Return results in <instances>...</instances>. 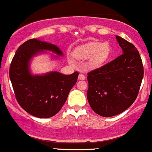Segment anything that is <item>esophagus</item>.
Listing matches in <instances>:
<instances>
[{
    "label": "esophagus",
    "mask_w": 152,
    "mask_h": 152,
    "mask_svg": "<svg viewBox=\"0 0 152 152\" xmlns=\"http://www.w3.org/2000/svg\"><path fill=\"white\" fill-rule=\"evenodd\" d=\"M78 79L79 80H84L86 79V77L82 74H80L79 76H78Z\"/></svg>",
    "instance_id": "esophagus-1"
}]
</instances>
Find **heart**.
<instances>
[{
  "instance_id": "obj_1",
  "label": "heart",
  "mask_w": 152,
  "mask_h": 152,
  "mask_svg": "<svg viewBox=\"0 0 152 152\" xmlns=\"http://www.w3.org/2000/svg\"><path fill=\"white\" fill-rule=\"evenodd\" d=\"M112 49L108 43L91 41L81 45L73 52V58L79 62L88 60L87 66L89 69H96L104 65L110 58ZM69 62L75 65L72 58Z\"/></svg>"
}]
</instances>
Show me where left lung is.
Segmentation results:
<instances>
[{"instance_id": "left-lung-1", "label": "left lung", "mask_w": 152, "mask_h": 152, "mask_svg": "<svg viewBox=\"0 0 152 152\" xmlns=\"http://www.w3.org/2000/svg\"><path fill=\"white\" fill-rule=\"evenodd\" d=\"M121 55L88 72L87 99L95 113L112 117L130 107L137 97L143 77V66L137 48L116 36Z\"/></svg>"}]
</instances>
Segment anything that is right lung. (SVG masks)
<instances>
[{
	"instance_id": "right-lung-1",
	"label": "right lung",
	"mask_w": 152,
	"mask_h": 152,
	"mask_svg": "<svg viewBox=\"0 0 152 152\" xmlns=\"http://www.w3.org/2000/svg\"><path fill=\"white\" fill-rule=\"evenodd\" d=\"M44 50L63 56L56 45L30 39L19 46L10 68V80L18 103L26 112L39 118H51L61 110L79 75L77 72L72 75L51 72L33 75L29 70L30 61Z\"/></svg>"
}]
</instances>
